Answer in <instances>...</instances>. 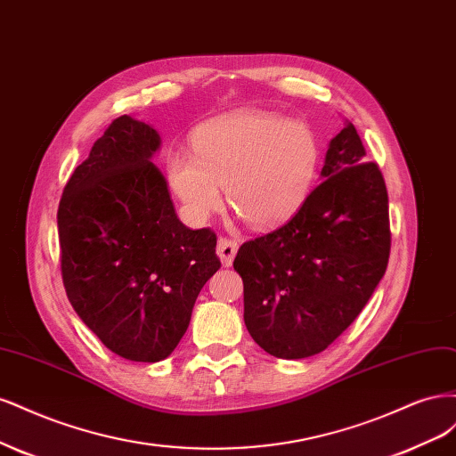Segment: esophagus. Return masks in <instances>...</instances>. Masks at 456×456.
I'll return each instance as SVG.
<instances>
[{
    "instance_id": "1",
    "label": "esophagus",
    "mask_w": 456,
    "mask_h": 456,
    "mask_svg": "<svg viewBox=\"0 0 456 456\" xmlns=\"http://www.w3.org/2000/svg\"><path fill=\"white\" fill-rule=\"evenodd\" d=\"M237 249H239V244L231 239L222 237L217 240V256H219V259H222L224 267L232 265V259H234V256H237Z\"/></svg>"
}]
</instances>
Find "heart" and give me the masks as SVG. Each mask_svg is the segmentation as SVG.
<instances>
[{
	"mask_svg": "<svg viewBox=\"0 0 456 456\" xmlns=\"http://www.w3.org/2000/svg\"><path fill=\"white\" fill-rule=\"evenodd\" d=\"M320 145L303 121L261 110H240L197 128L193 153L167 160L168 183L191 222L231 208L256 229H271L296 214L316 180Z\"/></svg>",
	"mask_w": 456,
	"mask_h": 456,
	"instance_id": "heart-1",
	"label": "heart"
}]
</instances>
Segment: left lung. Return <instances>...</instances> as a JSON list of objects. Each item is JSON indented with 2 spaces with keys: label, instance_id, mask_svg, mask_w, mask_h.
<instances>
[{
  "label": "left lung",
  "instance_id": "obj_1",
  "mask_svg": "<svg viewBox=\"0 0 456 456\" xmlns=\"http://www.w3.org/2000/svg\"><path fill=\"white\" fill-rule=\"evenodd\" d=\"M322 183L288 224L239 248L244 324L271 356L326 350L383 278L390 256L388 193L352 123L326 153Z\"/></svg>",
  "mask_w": 456,
  "mask_h": 456
}]
</instances>
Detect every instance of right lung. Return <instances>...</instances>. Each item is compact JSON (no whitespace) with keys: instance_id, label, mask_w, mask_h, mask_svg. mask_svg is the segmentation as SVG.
<instances>
[{"instance_id":"1","label":"right lung","mask_w":456,"mask_h":456,"mask_svg":"<svg viewBox=\"0 0 456 456\" xmlns=\"http://www.w3.org/2000/svg\"><path fill=\"white\" fill-rule=\"evenodd\" d=\"M157 130L121 115L73 170L58 240L73 311L111 352L160 362L187 331L202 286L222 267L216 232L185 227L151 163Z\"/></svg>"}]
</instances>
